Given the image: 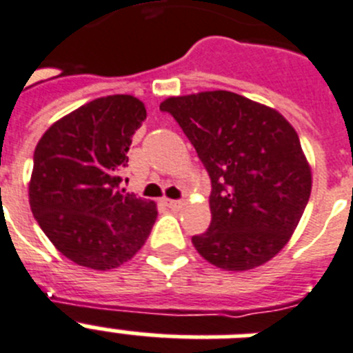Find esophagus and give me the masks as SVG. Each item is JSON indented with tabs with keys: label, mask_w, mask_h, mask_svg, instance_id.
I'll return each mask as SVG.
<instances>
[{
	"label": "esophagus",
	"mask_w": 353,
	"mask_h": 353,
	"mask_svg": "<svg viewBox=\"0 0 353 353\" xmlns=\"http://www.w3.org/2000/svg\"><path fill=\"white\" fill-rule=\"evenodd\" d=\"M165 204H167L170 210H179L183 208V203L181 201H174V199H165Z\"/></svg>",
	"instance_id": "1"
}]
</instances>
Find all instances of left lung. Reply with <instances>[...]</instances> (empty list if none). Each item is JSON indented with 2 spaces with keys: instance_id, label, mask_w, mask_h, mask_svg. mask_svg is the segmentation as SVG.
<instances>
[{
  "instance_id": "1",
  "label": "left lung",
  "mask_w": 353,
  "mask_h": 353,
  "mask_svg": "<svg viewBox=\"0 0 353 353\" xmlns=\"http://www.w3.org/2000/svg\"><path fill=\"white\" fill-rule=\"evenodd\" d=\"M159 109L176 118L212 179V222L192 236L201 256L226 271H248L280 253L312 188L294 127L232 91L170 97Z\"/></svg>"
}]
</instances>
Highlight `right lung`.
Returning a JSON list of instances; mask_svg holds the SVG:
<instances>
[{
	"label": "right lung",
	"mask_w": 353,
	"mask_h": 353,
	"mask_svg": "<svg viewBox=\"0 0 353 353\" xmlns=\"http://www.w3.org/2000/svg\"><path fill=\"white\" fill-rule=\"evenodd\" d=\"M145 118L143 102L109 94L55 121L35 147L32 213L71 262L114 269L150 235L156 204L120 188L132 134Z\"/></svg>",
	"instance_id": "1"
}]
</instances>
